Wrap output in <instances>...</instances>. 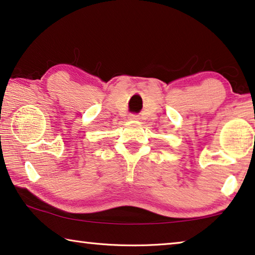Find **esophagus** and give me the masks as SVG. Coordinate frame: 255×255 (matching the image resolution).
<instances>
[{
    "label": "esophagus",
    "instance_id": "1",
    "mask_svg": "<svg viewBox=\"0 0 255 255\" xmlns=\"http://www.w3.org/2000/svg\"><path fill=\"white\" fill-rule=\"evenodd\" d=\"M130 119H138V118H137V116L132 115V116H130Z\"/></svg>",
    "mask_w": 255,
    "mask_h": 255
}]
</instances>
